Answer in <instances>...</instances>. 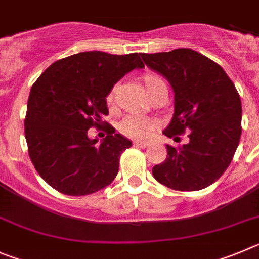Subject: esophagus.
<instances>
[{"label": "esophagus", "instance_id": "obj_1", "mask_svg": "<svg viewBox=\"0 0 259 259\" xmlns=\"http://www.w3.org/2000/svg\"><path fill=\"white\" fill-rule=\"evenodd\" d=\"M135 145L139 146V148H148L149 142H146V141H136V142H135Z\"/></svg>", "mask_w": 259, "mask_h": 259}]
</instances>
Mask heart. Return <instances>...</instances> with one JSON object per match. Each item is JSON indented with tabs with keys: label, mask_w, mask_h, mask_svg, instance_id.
<instances>
[{
	"label": "heart",
	"mask_w": 259,
	"mask_h": 259,
	"mask_svg": "<svg viewBox=\"0 0 259 259\" xmlns=\"http://www.w3.org/2000/svg\"><path fill=\"white\" fill-rule=\"evenodd\" d=\"M142 83H144L145 90L150 95V97L155 94L156 90L160 89L162 86H165L162 78L156 74L144 75L142 77ZM115 92H117V87H113V90L109 92L108 97H106V103H108L110 108L114 105V101H115ZM156 127H158L156 120L149 119V118L141 117V115H130L120 124V131L125 136L131 137V139L145 140L153 135Z\"/></svg>",
	"instance_id": "heart-1"
}]
</instances>
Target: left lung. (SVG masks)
<instances>
[{
  "label": "left lung",
  "instance_id": "left-lung-1",
  "mask_svg": "<svg viewBox=\"0 0 259 259\" xmlns=\"http://www.w3.org/2000/svg\"><path fill=\"white\" fill-rule=\"evenodd\" d=\"M141 58L175 94V113L163 134L173 137L190 131L181 148L165 145L167 159L154 165V179L179 191L209 186L227 169L240 141L241 101L234 83L217 63L194 50Z\"/></svg>",
  "mask_w": 259,
  "mask_h": 259
}]
</instances>
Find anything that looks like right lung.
<instances>
[{"mask_svg":"<svg viewBox=\"0 0 259 259\" xmlns=\"http://www.w3.org/2000/svg\"><path fill=\"white\" fill-rule=\"evenodd\" d=\"M140 54L86 51L55 61L30 90L25 139L32 163L51 187L70 196L94 194L113 182L122 151L132 141L115 134L90 139L109 114L106 97L134 69H144Z\"/></svg>","mask_w":259,"mask_h":259,"instance_id":"add662e5","label":"right lung"}]
</instances>
